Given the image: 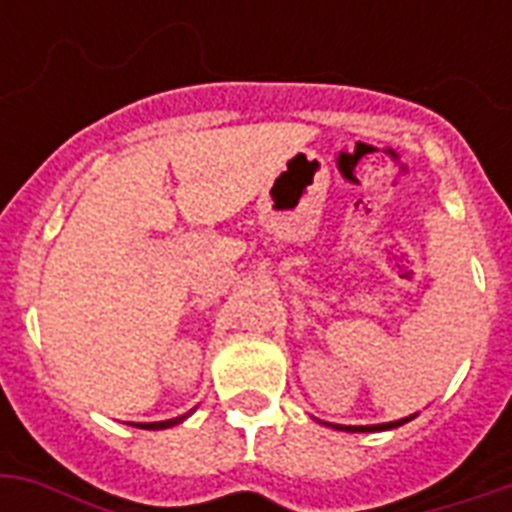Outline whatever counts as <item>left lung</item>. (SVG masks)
I'll return each instance as SVG.
<instances>
[{"label": "left lung", "mask_w": 512, "mask_h": 512, "mask_svg": "<svg viewBox=\"0 0 512 512\" xmlns=\"http://www.w3.org/2000/svg\"><path fill=\"white\" fill-rule=\"evenodd\" d=\"M417 414H409V417H401V420H393V422H382V425H332V422H324L329 428L335 430H345V433H377V430H393L398 425H404V422L414 420Z\"/></svg>", "instance_id": "left-lung-1"}]
</instances>
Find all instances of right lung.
I'll list each match as a JSON object with an SVG mask.
<instances>
[{"mask_svg": "<svg viewBox=\"0 0 512 512\" xmlns=\"http://www.w3.org/2000/svg\"><path fill=\"white\" fill-rule=\"evenodd\" d=\"M188 414H180V417H172V420H162V422H138V425L143 430H164V428H172V425H180Z\"/></svg>", "mask_w": 512, "mask_h": 512, "instance_id": "right-lung-1", "label": "right lung"}]
</instances>
